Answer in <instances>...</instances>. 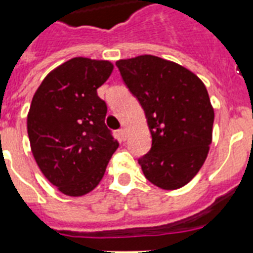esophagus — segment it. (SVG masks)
Returning a JSON list of instances; mask_svg holds the SVG:
<instances>
[{"mask_svg":"<svg viewBox=\"0 0 253 253\" xmlns=\"http://www.w3.org/2000/svg\"><path fill=\"white\" fill-rule=\"evenodd\" d=\"M118 135H119V139H121V140H126V138H127L126 128H121V130H118Z\"/></svg>","mask_w":253,"mask_h":253,"instance_id":"obj_1","label":"esophagus"}]
</instances>
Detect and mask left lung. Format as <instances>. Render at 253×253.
<instances>
[{"label":"left lung","instance_id":"left-lung-1","mask_svg":"<svg viewBox=\"0 0 253 253\" xmlns=\"http://www.w3.org/2000/svg\"><path fill=\"white\" fill-rule=\"evenodd\" d=\"M123 83L144 110L152 136L139 158L150 182L174 190L196 176L211 144L214 109L204 83L189 69L152 55L118 60Z\"/></svg>","mask_w":253,"mask_h":253}]
</instances>
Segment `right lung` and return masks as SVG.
<instances>
[{"instance_id":"1","label":"right lung","mask_w":253,"mask_h":253,"mask_svg":"<svg viewBox=\"0 0 253 253\" xmlns=\"http://www.w3.org/2000/svg\"><path fill=\"white\" fill-rule=\"evenodd\" d=\"M111 72L110 61L73 57L45 76L31 101L27 134L34 159L67 196L91 192L119 146L105 125L106 102L97 94Z\"/></svg>"}]
</instances>
